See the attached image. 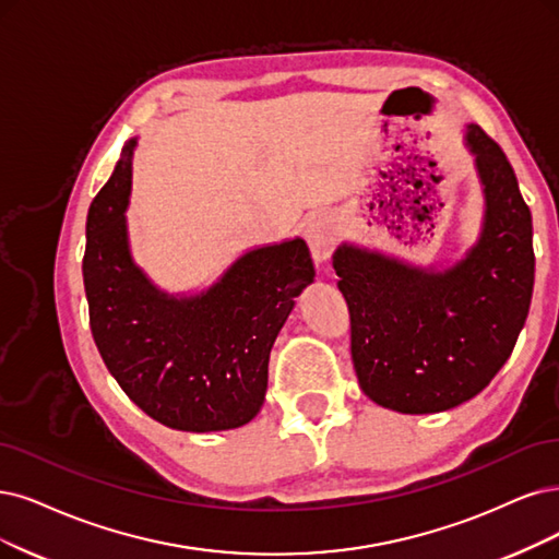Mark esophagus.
Wrapping results in <instances>:
<instances>
[{"instance_id":"34e87169","label":"esophagus","mask_w":559,"mask_h":559,"mask_svg":"<svg viewBox=\"0 0 559 559\" xmlns=\"http://www.w3.org/2000/svg\"><path fill=\"white\" fill-rule=\"evenodd\" d=\"M304 237L316 262L329 260L336 243V221L329 214H313L304 225Z\"/></svg>"}]
</instances>
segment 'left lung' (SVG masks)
I'll return each instance as SVG.
<instances>
[{
    "label": "left lung",
    "instance_id": "obj_1",
    "mask_svg": "<svg viewBox=\"0 0 559 559\" xmlns=\"http://www.w3.org/2000/svg\"><path fill=\"white\" fill-rule=\"evenodd\" d=\"M465 142L486 212L477 243L461 260L421 269L353 243L334 253L361 391L403 415L444 412L477 396L511 357L530 311V206L500 144L477 123Z\"/></svg>",
    "mask_w": 559,
    "mask_h": 559
}]
</instances>
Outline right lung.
<instances>
[{"mask_svg": "<svg viewBox=\"0 0 559 559\" xmlns=\"http://www.w3.org/2000/svg\"><path fill=\"white\" fill-rule=\"evenodd\" d=\"M133 150L135 140L123 144L87 214L82 276L94 343L123 394L158 424L239 428L264 403L269 353L316 276L311 253L297 237L253 248L200 295L158 290L129 248Z\"/></svg>", "mask_w": 559, "mask_h": 559, "instance_id": "right-lung-1", "label": "right lung"}]
</instances>
